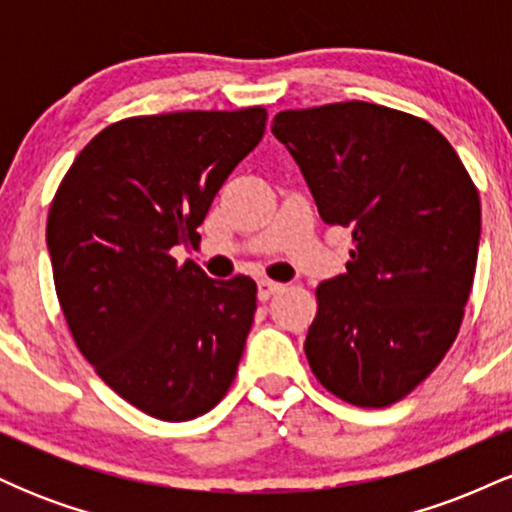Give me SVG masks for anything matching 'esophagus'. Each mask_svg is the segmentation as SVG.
<instances>
[{
	"label": "esophagus",
	"mask_w": 512,
	"mask_h": 512,
	"mask_svg": "<svg viewBox=\"0 0 512 512\" xmlns=\"http://www.w3.org/2000/svg\"><path fill=\"white\" fill-rule=\"evenodd\" d=\"M281 289H284V284H276V281L262 279L260 284H257V298H260V301H269V298H272L274 293Z\"/></svg>",
	"instance_id": "esophagus-1"
}]
</instances>
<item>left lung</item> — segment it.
<instances>
[{"mask_svg": "<svg viewBox=\"0 0 512 512\" xmlns=\"http://www.w3.org/2000/svg\"><path fill=\"white\" fill-rule=\"evenodd\" d=\"M272 132L320 219L354 238L346 272L315 291L310 368L344 402L390 407L460 332L481 236L477 187L436 127L385 105L284 110Z\"/></svg>", "mask_w": 512, "mask_h": 512, "instance_id": "obj_1", "label": "left lung"}]
</instances>
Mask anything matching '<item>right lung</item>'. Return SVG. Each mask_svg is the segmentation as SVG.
<instances>
[{
	"mask_svg": "<svg viewBox=\"0 0 512 512\" xmlns=\"http://www.w3.org/2000/svg\"><path fill=\"white\" fill-rule=\"evenodd\" d=\"M267 110L127 117L57 187L48 250L64 320L103 383L161 421L207 414L231 387L257 310L250 276L209 279L170 250L197 228Z\"/></svg>",
	"mask_w": 512,
	"mask_h": 512,
	"instance_id": "1",
	"label": "right lung"
}]
</instances>
